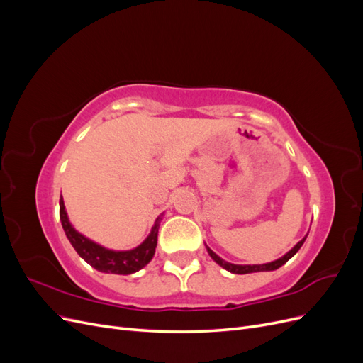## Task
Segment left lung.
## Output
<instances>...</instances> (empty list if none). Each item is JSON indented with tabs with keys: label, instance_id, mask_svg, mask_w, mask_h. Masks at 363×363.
Returning <instances> with one entry per match:
<instances>
[{
	"label": "left lung",
	"instance_id": "obj_1",
	"mask_svg": "<svg viewBox=\"0 0 363 363\" xmlns=\"http://www.w3.org/2000/svg\"><path fill=\"white\" fill-rule=\"evenodd\" d=\"M306 238L307 236H304L298 244H296L291 251H288L286 255H284L283 257H280V259H277V260H274V262H269V263H263V265H235V263H230V262H225L224 259H221L219 257L216 252H213L211 248L208 247H206L207 248V252H208V256H211L219 267H223L224 269H227V271H230V272H233V274H250V272H262V271H274V269H279L281 265H284V263H286L296 251H298L300 248H301V245L304 244V240H306Z\"/></svg>",
	"mask_w": 363,
	"mask_h": 363
}]
</instances>
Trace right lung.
I'll use <instances>...</instances> for the list:
<instances>
[{"mask_svg":"<svg viewBox=\"0 0 363 363\" xmlns=\"http://www.w3.org/2000/svg\"><path fill=\"white\" fill-rule=\"evenodd\" d=\"M60 221L62 227L65 230L68 240L74 250L79 252V256L86 260L89 265L100 272L107 274H121V276H128L139 269L148 265L150 260L155 256V251L157 247V233L160 225V216L156 219L155 225L151 228V233L147 236V239L138 245L133 250L128 251H115L108 250L101 245L95 244L94 240L87 239L82 233L71 225L67 211H65L63 199L60 196Z\"/></svg>","mask_w":363,"mask_h":363,"instance_id":"right-lung-1","label":"right lung"}]
</instances>
